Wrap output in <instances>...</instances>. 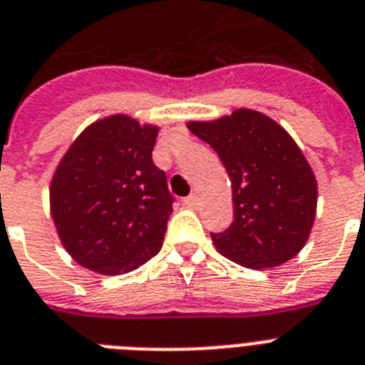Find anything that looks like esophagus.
<instances>
[{"label":"esophagus","mask_w":365,"mask_h":365,"mask_svg":"<svg viewBox=\"0 0 365 365\" xmlns=\"http://www.w3.org/2000/svg\"><path fill=\"white\" fill-rule=\"evenodd\" d=\"M183 204L187 207H197L198 206V197L197 195H189L187 198H183Z\"/></svg>","instance_id":"esophagus-1"}]
</instances>
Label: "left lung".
I'll return each instance as SVG.
<instances>
[{
    "instance_id": "left-lung-1",
    "label": "left lung",
    "mask_w": 365,
    "mask_h": 365,
    "mask_svg": "<svg viewBox=\"0 0 365 365\" xmlns=\"http://www.w3.org/2000/svg\"><path fill=\"white\" fill-rule=\"evenodd\" d=\"M187 128L219 154L232 182L234 220L211 234L215 249L249 269L278 267L301 252L314 226L317 182L293 137L254 109Z\"/></svg>"
}]
</instances>
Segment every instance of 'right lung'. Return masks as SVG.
<instances>
[{
	"label": "right lung",
	"instance_id": "obj_1",
	"mask_svg": "<svg viewBox=\"0 0 365 365\" xmlns=\"http://www.w3.org/2000/svg\"><path fill=\"white\" fill-rule=\"evenodd\" d=\"M158 133L128 115L106 116L79 133L55 168L51 217L79 265L115 277L161 250L174 198L152 161Z\"/></svg>",
	"mask_w": 365,
	"mask_h": 365
}]
</instances>
